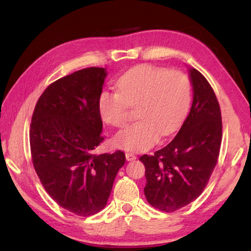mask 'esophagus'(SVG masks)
<instances>
[{
	"label": "esophagus",
	"mask_w": 251,
	"mask_h": 251,
	"mask_svg": "<svg viewBox=\"0 0 251 251\" xmlns=\"http://www.w3.org/2000/svg\"><path fill=\"white\" fill-rule=\"evenodd\" d=\"M125 156H126V159L128 160V161H130V160H135L136 159V156H135V154H133V152H125Z\"/></svg>",
	"instance_id": "34e87169"
}]
</instances>
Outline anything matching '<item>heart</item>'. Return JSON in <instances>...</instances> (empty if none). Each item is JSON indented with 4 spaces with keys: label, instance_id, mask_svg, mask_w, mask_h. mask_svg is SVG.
I'll use <instances>...</instances> for the list:
<instances>
[{
    "label": "heart",
    "instance_id": "b5f03b06",
    "mask_svg": "<svg viewBox=\"0 0 251 251\" xmlns=\"http://www.w3.org/2000/svg\"><path fill=\"white\" fill-rule=\"evenodd\" d=\"M118 92L103 91L97 106L105 123L121 127L126 123L129 106H137L141 118L114 137L117 147L143 151L160 136L171 135L185 117L190 104V80L179 71L141 65L129 70L117 83Z\"/></svg>",
    "mask_w": 251,
    "mask_h": 251
}]
</instances>
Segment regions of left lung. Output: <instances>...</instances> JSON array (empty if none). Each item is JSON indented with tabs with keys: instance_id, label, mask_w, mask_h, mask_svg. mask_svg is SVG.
<instances>
[{
	"instance_id": "left-lung-1",
	"label": "left lung",
	"mask_w": 251,
	"mask_h": 251,
	"mask_svg": "<svg viewBox=\"0 0 251 251\" xmlns=\"http://www.w3.org/2000/svg\"><path fill=\"white\" fill-rule=\"evenodd\" d=\"M194 100L175 138L154 155H143L147 201L173 212L201 196L217 165L223 136L222 112L210 84L190 70Z\"/></svg>"
}]
</instances>
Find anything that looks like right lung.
Segmentation results:
<instances>
[{
	"instance_id": "right-lung-1",
	"label": "right lung",
	"mask_w": 251,
	"mask_h": 251,
	"mask_svg": "<svg viewBox=\"0 0 251 251\" xmlns=\"http://www.w3.org/2000/svg\"><path fill=\"white\" fill-rule=\"evenodd\" d=\"M106 72L87 67L55 80L42 93L32 115L33 166L53 201L88 217L107 203L125 154L94 155L104 141L97 100Z\"/></svg>"
}]
</instances>
